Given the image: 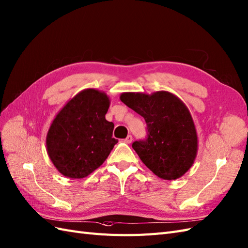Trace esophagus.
Here are the masks:
<instances>
[{
	"label": "esophagus",
	"mask_w": 248,
	"mask_h": 248,
	"mask_svg": "<svg viewBox=\"0 0 248 248\" xmlns=\"http://www.w3.org/2000/svg\"><path fill=\"white\" fill-rule=\"evenodd\" d=\"M132 141H133V137H132L131 135H129L128 137H126V138L124 139V142H125V143H128V144L132 143Z\"/></svg>",
	"instance_id": "esophagus-1"
}]
</instances>
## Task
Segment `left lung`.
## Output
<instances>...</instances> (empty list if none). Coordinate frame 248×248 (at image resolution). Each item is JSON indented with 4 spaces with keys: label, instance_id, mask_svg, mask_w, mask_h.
<instances>
[{
    "label": "left lung",
    "instance_id": "8db88e82",
    "mask_svg": "<svg viewBox=\"0 0 248 248\" xmlns=\"http://www.w3.org/2000/svg\"><path fill=\"white\" fill-rule=\"evenodd\" d=\"M120 101L145 119L147 138L132 144L145 166L160 179H180L192 167L199 139L191 113L169 91L124 93Z\"/></svg>",
    "mask_w": 248,
    "mask_h": 248
}]
</instances>
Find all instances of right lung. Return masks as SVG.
Here are the masks:
<instances>
[{
  "label": "right lung",
  "mask_w": 248,
  "mask_h": 248,
  "mask_svg": "<svg viewBox=\"0 0 248 248\" xmlns=\"http://www.w3.org/2000/svg\"><path fill=\"white\" fill-rule=\"evenodd\" d=\"M110 97L104 91H80L55 116L46 134V152L57 170L69 179H83L100 167L118 140L114 124L105 115Z\"/></svg>",
  "instance_id": "right-lung-1"
}]
</instances>
